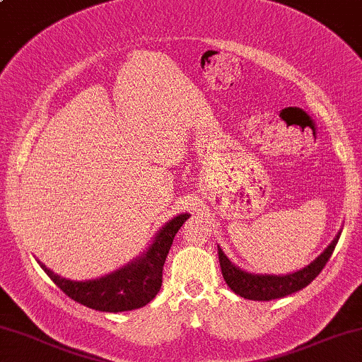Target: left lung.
I'll use <instances>...</instances> for the list:
<instances>
[{"label":"left lung","instance_id":"8db88e82","mask_svg":"<svg viewBox=\"0 0 362 362\" xmlns=\"http://www.w3.org/2000/svg\"><path fill=\"white\" fill-rule=\"evenodd\" d=\"M341 233L334 238L322 255L315 261H312L308 267L298 272L290 273V275L275 276V275H251V273L243 272L234 267L226 255L219 250V263L223 269V276L226 283L234 293L246 300H256V302H268V300H276L286 295L295 293V291L305 288L308 283L315 280V276L324 269L327 261L332 256L334 247L337 245Z\"/></svg>","mask_w":362,"mask_h":362}]
</instances>
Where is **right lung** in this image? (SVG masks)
<instances>
[{
	"mask_svg": "<svg viewBox=\"0 0 362 362\" xmlns=\"http://www.w3.org/2000/svg\"><path fill=\"white\" fill-rule=\"evenodd\" d=\"M189 219V214H180L165 224V228L156 234L153 245L150 246L141 258H138L128 267L117 269L111 275L89 281L65 280L50 272L45 264L38 261L43 272L50 280L64 291L67 297L77 303L94 308L99 312H126L146 305L155 298L162 286V272L165 259L172 246L173 238Z\"/></svg>",
	"mask_w": 362,
	"mask_h": 362,
	"instance_id": "add662e5",
	"label": "right lung"
}]
</instances>
